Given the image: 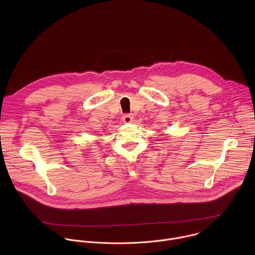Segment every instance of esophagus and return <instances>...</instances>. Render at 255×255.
<instances>
[{
	"instance_id": "obj_1",
	"label": "esophagus",
	"mask_w": 255,
	"mask_h": 255,
	"mask_svg": "<svg viewBox=\"0 0 255 255\" xmlns=\"http://www.w3.org/2000/svg\"><path fill=\"white\" fill-rule=\"evenodd\" d=\"M122 120H123L124 123L128 124V123H131L133 121V117L130 114H125V115H123Z\"/></svg>"
}]
</instances>
